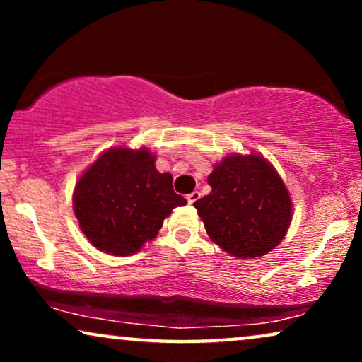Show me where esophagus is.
<instances>
[{
    "mask_svg": "<svg viewBox=\"0 0 362 362\" xmlns=\"http://www.w3.org/2000/svg\"><path fill=\"white\" fill-rule=\"evenodd\" d=\"M199 197H201L199 192H197V191H192L191 194H187L186 199H187V202H189V204H194V202H196L197 199H199Z\"/></svg>",
    "mask_w": 362,
    "mask_h": 362,
    "instance_id": "obj_1",
    "label": "esophagus"
}]
</instances>
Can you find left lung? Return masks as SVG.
Wrapping results in <instances>:
<instances>
[{
	"instance_id": "left-lung-1",
	"label": "left lung",
	"mask_w": 362,
	"mask_h": 362,
	"mask_svg": "<svg viewBox=\"0 0 362 362\" xmlns=\"http://www.w3.org/2000/svg\"><path fill=\"white\" fill-rule=\"evenodd\" d=\"M207 182L212 191L194 207L221 249L254 259L280 244L291 221V199L269 161L255 153L227 156Z\"/></svg>"
}]
</instances>
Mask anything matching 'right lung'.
<instances>
[{
  "instance_id": "1",
  "label": "right lung",
  "mask_w": 362,
  "mask_h": 362,
  "mask_svg": "<svg viewBox=\"0 0 362 362\" xmlns=\"http://www.w3.org/2000/svg\"><path fill=\"white\" fill-rule=\"evenodd\" d=\"M186 199L173 191L170 173H158L146 148H115L83 173L74 191V211L92 245L130 255L161 229L165 217Z\"/></svg>"
}]
</instances>
